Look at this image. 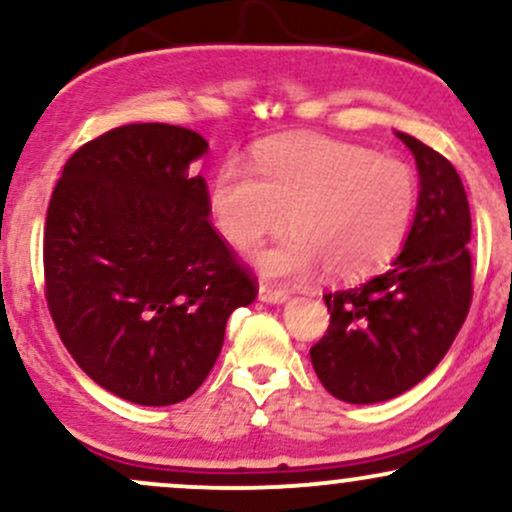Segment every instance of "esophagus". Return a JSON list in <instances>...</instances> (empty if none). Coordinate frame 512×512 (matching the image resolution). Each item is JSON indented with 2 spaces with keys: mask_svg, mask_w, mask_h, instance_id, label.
Returning a JSON list of instances; mask_svg holds the SVG:
<instances>
[{
  "mask_svg": "<svg viewBox=\"0 0 512 512\" xmlns=\"http://www.w3.org/2000/svg\"><path fill=\"white\" fill-rule=\"evenodd\" d=\"M289 296H291L289 289H281V286H274V284L260 286V301L264 303H284Z\"/></svg>",
  "mask_w": 512,
  "mask_h": 512,
  "instance_id": "esophagus-1",
  "label": "esophagus"
}]
</instances>
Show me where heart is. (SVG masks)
I'll return each mask as SVG.
<instances>
[{"label": "heart", "mask_w": 512, "mask_h": 512, "mask_svg": "<svg viewBox=\"0 0 512 512\" xmlns=\"http://www.w3.org/2000/svg\"><path fill=\"white\" fill-rule=\"evenodd\" d=\"M252 166L216 170L209 214L236 250L291 223L293 236L255 255L267 276L301 279L322 264L332 281L366 279L392 262L419 207L414 168L363 144L293 134L262 144Z\"/></svg>", "instance_id": "b5f03b06"}]
</instances>
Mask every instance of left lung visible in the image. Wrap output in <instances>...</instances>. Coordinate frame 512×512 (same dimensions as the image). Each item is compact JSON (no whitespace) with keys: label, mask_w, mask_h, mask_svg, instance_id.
<instances>
[{"label":"left lung","mask_w":512,"mask_h":512,"mask_svg":"<svg viewBox=\"0 0 512 512\" xmlns=\"http://www.w3.org/2000/svg\"><path fill=\"white\" fill-rule=\"evenodd\" d=\"M397 137L421 175L407 243L385 274L325 293L330 327L310 349L320 383L349 404L385 402L421 383L472 305V216L460 175L431 146Z\"/></svg>","instance_id":"obj_1"}]
</instances>
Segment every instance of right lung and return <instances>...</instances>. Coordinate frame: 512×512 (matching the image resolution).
Listing matches in <instances>:
<instances>
[{
    "instance_id": "1",
    "label": "right lung",
    "mask_w": 512,
    "mask_h": 512,
    "mask_svg": "<svg viewBox=\"0 0 512 512\" xmlns=\"http://www.w3.org/2000/svg\"><path fill=\"white\" fill-rule=\"evenodd\" d=\"M204 151L178 125L110 129L69 156L45 219V298L64 346L93 383L144 407L190 397L228 315L257 298L190 173Z\"/></svg>"
}]
</instances>
